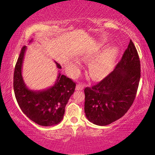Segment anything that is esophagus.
<instances>
[{"label": "esophagus", "instance_id": "obj_1", "mask_svg": "<svg viewBox=\"0 0 155 155\" xmlns=\"http://www.w3.org/2000/svg\"><path fill=\"white\" fill-rule=\"evenodd\" d=\"M83 88H84V85L81 83H78L77 86H76V90H78V91L83 90Z\"/></svg>", "mask_w": 155, "mask_h": 155}]
</instances>
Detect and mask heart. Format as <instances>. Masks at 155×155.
Segmentation results:
<instances>
[{"mask_svg":"<svg viewBox=\"0 0 155 155\" xmlns=\"http://www.w3.org/2000/svg\"><path fill=\"white\" fill-rule=\"evenodd\" d=\"M104 43L103 41H101L96 47L84 52L82 55L83 58H91L97 55L102 51ZM118 54V48L115 46H111L91 60L89 65V71L91 77L94 80H97L106 77L107 74H109L114 66ZM79 65L80 62L78 60H75L74 62L68 64L67 67L68 71L72 75L75 76L78 72Z\"/></svg>","mask_w":155,"mask_h":155,"instance_id":"obj_1","label":"heart"}]
</instances>
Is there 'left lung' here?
Wrapping results in <instances>:
<instances>
[{
    "label": "left lung",
    "mask_w": 155,
    "mask_h": 155,
    "mask_svg": "<svg viewBox=\"0 0 155 155\" xmlns=\"http://www.w3.org/2000/svg\"><path fill=\"white\" fill-rule=\"evenodd\" d=\"M140 72L137 49L130 40L114 71L96 85L84 90V109L89 121L106 126L122 117L135 98Z\"/></svg>",
    "instance_id": "8db88e82"
}]
</instances>
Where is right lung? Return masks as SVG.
<instances>
[{
  "mask_svg": "<svg viewBox=\"0 0 155 155\" xmlns=\"http://www.w3.org/2000/svg\"><path fill=\"white\" fill-rule=\"evenodd\" d=\"M26 49L25 46L21 50L14 74V94L18 105L28 118L36 124L44 127L59 124L64 118L65 105L74 93L76 83L59 72L52 87L42 91L28 89L22 76ZM55 64L57 68L61 69V65L57 62Z\"/></svg>",
  "mask_w": 155,
  "mask_h": 155,
  "instance_id": "right-lung-1",
  "label": "right lung"
}]
</instances>
